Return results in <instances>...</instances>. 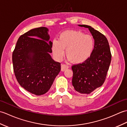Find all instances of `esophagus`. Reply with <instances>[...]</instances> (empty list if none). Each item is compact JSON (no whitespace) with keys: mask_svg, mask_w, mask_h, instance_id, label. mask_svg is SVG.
<instances>
[{"mask_svg":"<svg viewBox=\"0 0 127 127\" xmlns=\"http://www.w3.org/2000/svg\"><path fill=\"white\" fill-rule=\"evenodd\" d=\"M68 68H69L68 65H66V64H62V65H61V70L62 71H65L66 69H68Z\"/></svg>","mask_w":127,"mask_h":127,"instance_id":"obj_1","label":"esophagus"}]
</instances>
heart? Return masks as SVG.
<instances>
[{
	"instance_id": "b5f03b06",
	"label": "heart",
	"mask_w": 127,
	"mask_h": 127,
	"mask_svg": "<svg viewBox=\"0 0 127 127\" xmlns=\"http://www.w3.org/2000/svg\"><path fill=\"white\" fill-rule=\"evenodd\" d=\"M94 47V39L90 35L81 31H66L60 34L58 40H53L52 50L57 61H61L64 54L69 61L82 63L90 58Z\"/></svg>"
}]
</instances>
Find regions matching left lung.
I'll return each mask as SVG.
<instances>
[{
	"label": "left lung",
	"mask_w": 127,
	"mask_h": 127,
	"mask_svg": "<svg viewBox=\"0 0 127 127\" xmlns=\"http://www.w3.org/2000/svg\"><path fill=\"white\" fill-rule=\"evenodd\" d=\"M79 26L88 28L94 40V47L87 61L72 66V84L79 93L88 94L104 83L111 63V54L105 35L90 26Z\"/></svg>",
	"instance_id": "1"
}]
</instances>
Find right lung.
I'll use <instances>...</instances> for the list:
<instances>
[{
  "label": "right lung",
  "instance_id": "1",
  "mask_svg": "<svg viewBox=\"0 0 127 127\" xmlns=\"http://www.w3.org/2000/svg\"><path fill=\"white\" fill-rule=\"evenodd\" d=\"M48 29H31L19 37L12 53L13 71L18 82L36 95L48 91L61 71V63L50 55L52 42Z\"/></svg>",
  "mask_w": 127,
  "mask_h": 127
}]
</instances>
